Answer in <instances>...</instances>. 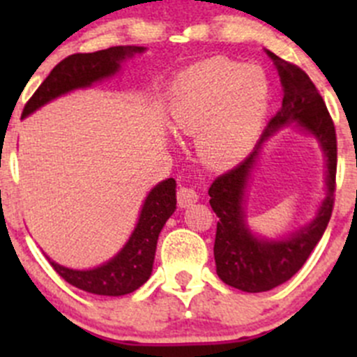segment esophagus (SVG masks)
<instances>
[{
  "label": "esophagus",
  "mask_w": 357,
  "mask_h": 357,
  "mask_svg": "<svg viewBox=\"0 0 357 357\" xmlns=\"http://www.w3.org/2000/svg\"><path fill=\"white\" fill-rule=\"evenodd\" d=\"M199 200V195L193 188H188V186H179L178 188V204L179 207H190L192 204Z\"/></svg>",
  "instance_id": "1"
}]
</instances>
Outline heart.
Instances as JSON below:
<instances>
[{
    "mask_svg": "<svg viewBox=\"0 0 357 357\" xmlns=\"http://www.w3.org/2000/svg\"><path fill=\"white\" fill-rule=\"evenodd\" d=\"M266 75L229 59L190 68L172 107L176 131L195 135L200 160L211 167L236 164L254 143L268 110Z\"/></svg>",
    "mask_w": 357,
    "mask_h": 357,
    "instance_id": "obj_1",
    "label": "heart"
}]
</instances>
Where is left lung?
<instances>
[{
    "mask_svg": "<svg viewBox=\"0 0 357 357\" xmlns=\"http://www.w3.org/2000/svg\"><path fill=\"white\" fill-rule=\"evenodd\" d=\"M268 55L275 62L282 79V109L269 121L257 149L236 167L218 176L208 188V204L219 218L214 242L215 271L226 285L248 294L275 289L290 280L304 266L332 218L337 186V135L325 100L301 67L280 59L271 52H268ZM290 121H297L322 143L329 167V193L315 221L304 230L285 241H259L245 226L241 207L243 192L260 143Z\"/></svg>",
    "mask_w": 357,
    "mask_h": 357,
    "instance_id": "obj_1",
    "label": "left lung"
}]
</instances>
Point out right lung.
I'll return each mask as SVG.
<instances>
[{
	"instance_id": "add662e5",
	"label": "right lung",
	"mask_w": 357,
	"mask_h": 357,
	"mask_svg": "<svg viewBox=\"0 0 357 357\" xmlns=\"http://www.w3.org/2000/svg\"><path fill=\"white\" fill-rule=\"evenodd\" d=\"M143 52L136 46H112L95 53H74L56 63L48 77L29 98L22 117L48 103L50 100L75 88H86L93 82L115 74L119 63L132 53ZM176 208V181L172 178L158 183L143 204L139 221L126 247L112 261L89 271L63 268L48 259L52 268L70 285L96 295L131 294L152 275L158 233Z\"/></svg>"
}]
</instances>
